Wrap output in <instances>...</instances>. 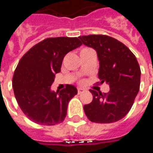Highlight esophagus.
<instances>
[{
  "mask_svg": "<svg viewBox=\"0 0 153 153\" xmlns=\"http://www.w3.org/2000/svg\"><path fill=\"white\" fill-rule=\"evenodd\" d=\"M84 92V90L82 88H78L77 89V93L78 94H82V93H83Z\"/></svg>",
  "mask_w": 153,
  "mask_h": 153,
  "instance_id": "1",
  "label": "esophagus"
}]
</instances>
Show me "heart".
Returning <instances> with one entry per match:
<instances>
[{"label":"heart","mask_w":153,"mask_h":153,"mask_svg":"<svg viewBox=\"0 0 153 153\" xmlns=\"http://www.w3.org/2000/svg\"><path fill=\"white\" fill-rule=\"evenodd\" d=\"M88 50H91V48H83V49H82V51H81V53H83V52H85V51H88ZM83 82H84V81H81L80 83L82 84Z\"/></svg>","instance_id":"b5f03b06"}]
</instances>
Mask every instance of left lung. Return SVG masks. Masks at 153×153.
Here are the masks:
<instances>
[{"mask_svg": "<svg viewBox=\"0 0 153 153\" xmlns=\"http://www.w3.org/2000/svg\"><path fill=\"white\" fill-rule=\"evenodd\" d=\"M82 44L97 52L100 69L97 83L109 85L108 93L90 90L92 101L84 111L93 123L119 121L129 112L140 88L141 70L130 49L114 38L104 34L80 36Z\"/></svg>", "mask_w": 153, "mask_h": 153, "instance_id": "obj_1", "label": "left lung"}]
</instances>
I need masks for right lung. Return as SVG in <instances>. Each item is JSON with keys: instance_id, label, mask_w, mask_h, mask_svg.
<instances>
[{"instance_id": "1", "label": "right lung", "mask_w": 153, "mask_h": 153, "mask_svg": "<svg viewBox=\"0 0 153 153\" xmlns=\"http://www.w3.org/2000/svg\"><path fill=\"white\" fill-rule=\"evenodd\" d=\"M78 38H48L25 54L12 79L14 94L25 116L40 125L52 126L63 122L68 103L77 94L74 85L59 92L51 91L55 74L61 71L65 55L80 47Z\"/></svg>"}]
</instances>
